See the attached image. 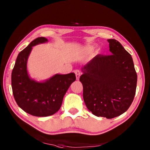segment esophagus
<instances>
[{
  "mask_svg": "<svg viewBox=\"0 0 150 150\" xmlns=\"http://www.w3.org/2000/svg\"><path fill=\"white\" fill-rule=\"evenodd\" d=\"M74 73H75V75H76V80H79V78H80V75H81V72H80V71L79 70H78V69H76V70H74Z\"/></svg>",
  "mask_w": 150,
  "mask_h": 150,
  "instance_id": "obj_1",
  "label": "esophagus"
}]
</instances>
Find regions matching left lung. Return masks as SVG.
<instances>
[{"label":"left lung","instance_id":"1","mask_svg":"<svg viewBox=\"0 0 150 150\" xmlns=\"http://www.w3.org/2000/svg\"><path fill=\"white\" fill-rule=\"evenodd\" d=\"M111 54H97L82 68L86 107L97 117L119 116L134 98L137 76L131 55L115 39H108Z\"/></svg>","mask_w":150,"mask_h":150}]
</instances>
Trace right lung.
<instances>
[{
	"instance_id": "add662e5",
	"label": "right lung",
	"mask_w": 150,
	"mask_h": 150,
	"mask_svg": "<svg viewBox=\"0 0 150 150\" xmlns=\"http://www.w3.org/2000/svg\"><path fill=\"white\" fill-rule=\"evenodd\" d=\"M47 41L39 37L18 54L11 74L13 96L18 105L27 113L36 117H46L56 113L60 109L65 93L76 80L74 73L57 74L43 83L29 78L27 61L32 47Z\"/></svg>"
}]
</instances>
